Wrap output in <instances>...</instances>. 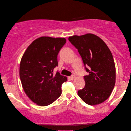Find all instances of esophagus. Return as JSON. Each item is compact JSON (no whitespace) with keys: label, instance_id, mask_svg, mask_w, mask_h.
Returning <instances> with one entry per match:
<instances>
[{"label":"esophagus","instance_id":"esophagus-1","mask_svg":"<svg viewBox=\"0 0 131 131\" xmlns=\"http://www.w3.org/2000/svg\"><path fill=\"white\" fill-rule=\"evenodd\" d=\"M75 78H76V76H75L74 75H72V76L69 77V79L71 80H73V79H74Z\"/></svg>","mask_w":131,"mask_h":131}]
</instances>
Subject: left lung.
<instances>
[{
    "instance_id": "8db88e82",
    "label": "left lung",
    "mask_w": 131,
    "mask_h": 131,
    "mask_svg": "<svg viewBox=\"0 0 131 131\" xmlns=\"http://www.w3.org/2000/svg\"><path fill=\"white\" fill-rule=\"evenodd\" d=\"M69 40L78 50L85 70L89 73L83 76L85 86L78 91V95L89 105L105 101L116 82L115 65L108 46L99 37L90 33L69 37Z\"/></svg>"
}]
</instances>
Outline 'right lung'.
I'll return each mask as SVG.
<instances>
[{"instance_id": "obj_1", "label": "right lung", "mask_w": 131, "mask_h": 131, "mask_svg": "<svg viewBox=\"0 0 131 131\" xmlns=\"http://www.w3.org/2000/svg\"><path fill=\"white\" fill-rule=\"evenodd\" d=\"M65 38L41 37L34 40L21 58L19 77L28 98L40 106L53 103L61 95L66 76L53 69L58 66L57 56L65 45Z\"/></svg>"}]
</instances>
